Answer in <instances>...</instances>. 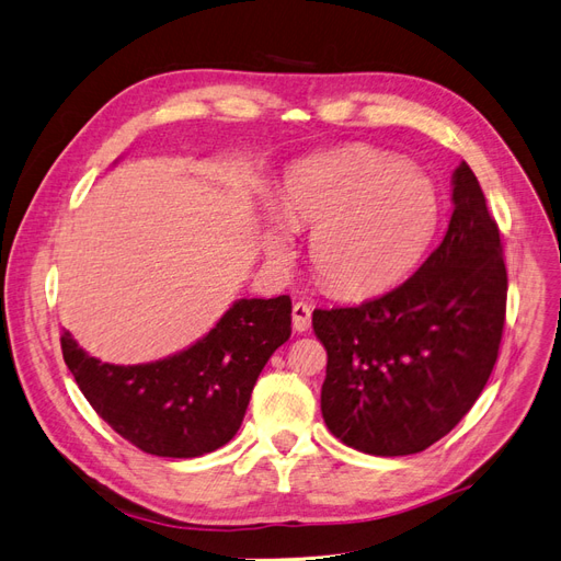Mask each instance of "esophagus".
Wrapping results in <instances>:
<instances>
[{
    "label": "esophagus",
    "instance_id": "esophagus-1",
    "mask_svg": "<svg viewBox=\"0 0 561 561\" xmlns=\"http://www.w3.org/2000/svg\"><path fill=\"white\" fill-rule=\"evenodd\" d=\"M293 328L295 332H307L311 328V307L304 301H297L293 307Z\"/></svg>",
    "mask_w": 561,
    "mask_h": 561
}]
</instances>
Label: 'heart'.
I'll return each mask as SVG.
<instances>
[{"instance_id":"obj_1","label":"heart","mask_w":561,"mask_h":561,"mask_svg":"<svg viewBox=\"0 0 561 561\" xmlns=\"http://www.w3.org/2000/svg\"><path fill=\"white\" fill-rule=\"evenodd\" d=\"M443 217L435 182L379 149L353 147L304 161L268 210L262 243L290 260L293 229L311 231V266L334 295L363 297L404 276L428 250Z\"/></svg>"}]
</instances>
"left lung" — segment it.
<instances>
[{
  "label": "left lung",
  "mask_w": 561,
  "mask_h": 561,
  "mask_svg": "<svg viewBox=\"0 0 561 561\" xmlns=\"http://www.w3.org/2000/svg\"><path fill=\"white\" fill-rule=\"evenodd\" d=\"M431 257L396 290L313 311L328 351L320 410L344 445L375 456L428 449L461 421L499 358L507 274L496 219L463 161Z\"/></svg>",
  "instance_id": "obj_1"
}]
</instances>
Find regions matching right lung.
Listing matches in <instances>:
<instances>
[{
    "label": "right lung",
    "instance_id": "1",
    "mask_svg": "<svg viewBox=\"0 0 561 561\" xmlns=\"http://www.w3.org/2000/svg\"><path fill=\"white\" fill-rule=\"evenodd\" d=\"M293 301L239 299L196 344L157 363L112 365L70 332L60 346L83 398L138 449L194 458L227 445L241 428L266 360L293 332Z\"/></svg>",
    "mask_w": 561,
    "mask_h": 561
}]
</instances>
